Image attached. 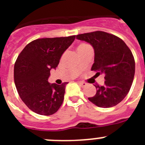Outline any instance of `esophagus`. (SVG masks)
I'll return each instance as SVG.
<instances>
[{
  "instance_id": "esophagus-1",
  "label": "esophagus",
  "mask_w": 145,
  "mask_h": 145,
  "mask_svg": "<svg viewBox=\"0 0 145 145\" xmlns=\"http://www.w3.org/2000/svg\"><path fill=\"white\" fill-rule=\"evenodd\" d=\"M78 84L80 87H82V88H84V87L86 86V85H87L86 83H85V82H83V81H78Z\"/></svg>"
}]
</instances>
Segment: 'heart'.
Wrapping results in <instances>:
<instances>
[{
  "label": "heart",
  "instance_id": "heart-1",
  "mask_svg": "<svg viewBox=\"0 0 145 145\" xmlns=\"http://www.w3.org/2000/svg\"><path fill=\"white\" fill-rule=\"evenodd\" d=\"M86 46V44H84V43H82V44H80V45H79V46H78V48H79V47H81V46Z\"/></svg>",
  "mask_w": 145,
  "mask_h": 145
}]
</instances>
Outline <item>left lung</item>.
<instances>
[{
  "mask_svg": "<svg viewBox=\"0 0 145 145\" xmlns=\"http://www.w3.org/2000/svg\"><path fill=\"white\" fill-rule=\"evenodd\" d=\"M90 43L94 49L91 70L105 75L104 86H96L97 93L88 100L99 107L117 105L127 95L135 73V61L127 45L118 37L103 31L76 35Z\"/></svg>",
  "mask_w": 145,
  "mask_h": 145,
  "instance_id": "obj_1",
  "label": "left lung"
}]
</instances>
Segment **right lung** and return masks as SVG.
Masks as SVG:
<instances>
[{
	"label": "right lung",
	"instance_id": "right-lung-1",
	"mask_svg": "<svg viewBox=\"0 0 145 145\" xmlns=\"http://www.w3.org/2000/svg\"><path fill=\"white\" fill-rule=\"evenodd\" d=\"M75 35L40 38L28 43L14 64L16 90L29 110L42 116L57 112L64 100L65 86L50 84V70L56 69L61 55L72 43Z\"/></svg>",
	"mask_w": 145,
	"mask_h": 145
}]
</instances>
